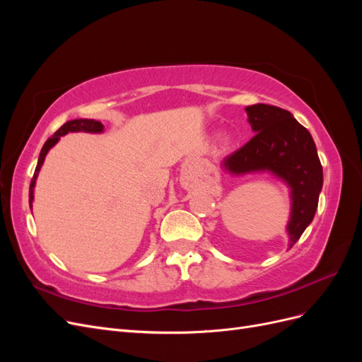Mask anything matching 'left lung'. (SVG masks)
Returning a JSON list of instances; mask_svg holds the SVG:
<instances>
[{"mask_svg":"<svg viewBox=\"0 0 362 362\" xmlns=\"http://www.w3.org/2000/svg\"><path fill=\"white\" fill-rule=\"evenodd\" d=\"M255 136L245 146L223 160L233 173L270 170L291 187L290 247L298 242L314 218L323 169L310 131L288 110L276 105L255 104L246 108Z\"/></svg>","mask_w":362,"mask_h":362,"instance_id":"obj_1","label":"left lung"}]
</instances>
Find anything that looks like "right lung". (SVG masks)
<instances>
[{"mask_svg":"<svg viewBox=\"0 0 362 362\" xmlns=\"http://www.w3.org/2000/svg\"><path fill=\"white\" fill-rule=\"evenodd\" d=\"M104 129V125L101 122H98V120H93V119H75V120H69V122H66L64 125H62L56 133H54L47 141L45 145H43L42 151H40V156H39V160H37V166H36V170H35V175H33L31 178V182H30V206H31V202H33V187H35V182H36V178H37V173L40 170V166L43 164V160H45V156L47 152L57 144L59 139L64 134L68 133H75V131H84V133H101V131Z\"/></svg>","mask_w":362,"mask_h":362,"instance_id":"1","label":"right lung"}]
</instances>
